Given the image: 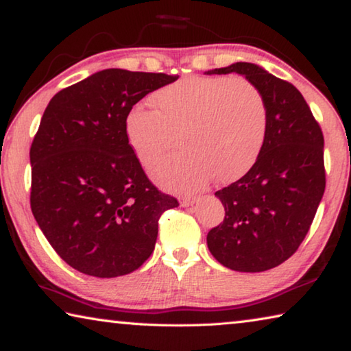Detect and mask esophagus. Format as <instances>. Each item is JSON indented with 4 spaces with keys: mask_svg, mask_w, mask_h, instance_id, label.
I'll return each instance as SVG.
<instances>
[{
    "mask_svg": "<svg viewBox=\"0 0 351 351\" xmlns=\"http://www.w3.org/2000/svg\"><path fill=\"white\" fill-rule=\"evenodd\" d=\"M199 201V197H197V195H187V197H184L181 199V204L184 207H189V206H193L195 203H198Z\"/></svg>",
    "mask_w": 351,
    "mask_h": 351,
    "instance_id": "obj_1",
    "label": "esophagus"
}]
</instances>
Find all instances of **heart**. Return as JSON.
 I'll return each mask as SVG.
<instances>
[{
  "instance_id": "obj_1",
  "label": "heart",
  "mask_w": 351,
  "mask_h": 351,
  "mask_svg": "<svg viewBox=\"0 0 351 351\" xmlns=\"http://www.w3.org/2000/svg\"><path fill=\"white\" fill-rule=\"evenodd\" d=\"M153 100L132 106L125 134L136 159L152 169L180 132L181 152L152 171L161 187L192 192L213 176L219 182L239 180L260 158L268 133V104L249 80L189 75L159 88Z\"/></svg>"
}]
</instances>
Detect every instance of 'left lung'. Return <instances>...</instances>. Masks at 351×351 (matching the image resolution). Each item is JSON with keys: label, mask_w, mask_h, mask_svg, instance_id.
Returning <instances> with one entry per match:
<instances>
[{"label": "left lung", "mask_w": 351, "mask_h": 351, "mask_svg": "<svg viewBox=\"0 0 351 351\" xmlns=\"http://www.w3.org/2000/svg\"><path fill=\"white\" fill-rule=\"evenodd\" d=\"M237 73L268 104V133L254 167L215 192L224 219L207 234L226 268L261 272L288 260L310 230L325 192L324 134L300 91L257 64L239 62L207 74Z\"/></svg>", "instance_id": "left-lung-1"}]
</instances>
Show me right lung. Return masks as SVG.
<instances>
[{
	"instance_id": "1",
	"label": "right lung",
	"mask_w": 351,
	"mask_h": 351,
	"mask_svg": "<svg viewBox=\"0 0 351 351\" xmlns=\"http://www.w3.org/2000/svg\"><path fill=\"white\" fill-rule=\"evenodd\" d=\"M178 75L104 69L58 91L31 145V209L54 251L94 277L150 257L162 213L180 206L148 180L125 134L128 111Z\"/></svg>"
}]
</instances>
